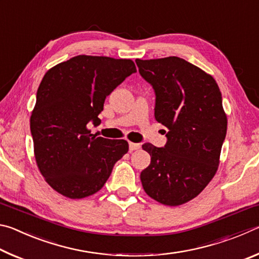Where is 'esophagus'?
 I'll list each match as a JSON object with an SVG mask.
<instances>
[{"label":"esophagus","instance_id":"esophagus-1","mask_svg":"<svg viewBox=\"0 0 259 259\" xmlns=\"http://www.w3.org/2000/svg\"><path fill=\"white\" fill-rule=\"evenodd\" d=\"M140 148V144H137V143H129V150L133 152V151H137Z\"/></svg>","mask_w":259,"mask_h":259}]
</instances>
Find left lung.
<instances>
[{"instance_id":"1","label":"left lung","mask_w":259,"mask_h":259,"mask_svg":"<svg viewBox=\"0 0 259 259\" xmlns=\"http://www.w3.org/2000/svg\"><path fill=\"white\" fill-rule=\"evenodd\" d=\"M155 93V120L168 128L164 147L150 143L151 164L140 174L144 191L176 207L202 192L213 178L227 130L222 94L214 78L179 57L136 59Z\"/></svg>"}]
</instances>
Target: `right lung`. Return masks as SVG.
<instances>
[{
    "label": "right lung",
    "mask_w": 259,
    "mask_h": 259,
    "mask_svg": "<svg viewBox=\"0 0 259 259\" xmlns=\"http://www.w3.org/2000/svg\"><path fill=\"white\" fill-rule=\"evenodd\" d=\"M131 59L80 55L46 73L30 115L37 168L59 194L82 199L97 193L129 150L123 139L90 134L107 96L133 73Z\"/></svg>",
    "instance_id": "right-lung-1"
}]
</instances>
